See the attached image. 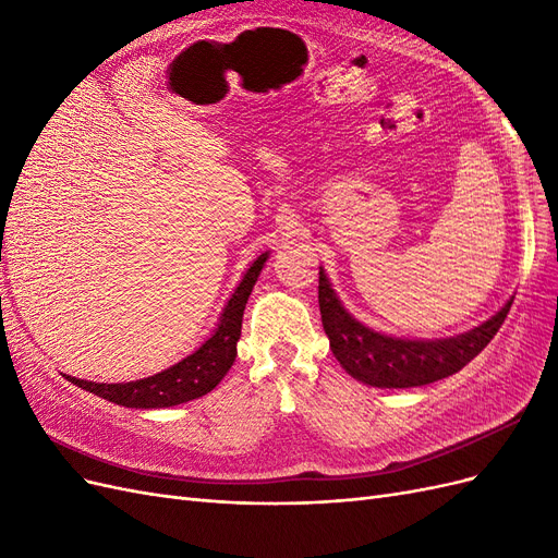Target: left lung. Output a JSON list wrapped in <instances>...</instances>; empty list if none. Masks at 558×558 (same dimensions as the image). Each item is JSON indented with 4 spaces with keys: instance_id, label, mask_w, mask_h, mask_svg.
<instances>
[{
    "instance_id": "left-lung-1",
    "label": "left lung",
    "mask_w": 558,
    "mask_h": 558,
    "mask_svg": "<svg viewBox=\"0 0 558 558\" xmlns=\"http://www.w3.org/2000/svg\"><path fill=\"white\" fill-rule=\"evenodd\" d=\"M318 307L332 356L353 379L377 388H412L463 369L494 340L512 300L482 326L463 335L445 340H408L361 324L337 298L326 269L318 267Z\"/></svg>"
}]
</instances>
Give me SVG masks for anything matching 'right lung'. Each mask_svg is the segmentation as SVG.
I'll return each instance as SVG.
<instances>
[{"mask_svg": "<svg viewBox=\"0 0 558 558\" xmlns=\"http://www.w3.org/2000/svg\"><path fill=\"white\" fill-rule=\"evenodd\" d=\"M269 258V251L248 265L238 289L226 302V307L218 316V324L214 332L202 342L193 353L181 359L179 363L165 367L162 373H156L144 379L134 381H118V384H102V381H86L78 377H66L76 384L83 391H90L109 402L123 404V408H140V410H160V408H174V404L189 402L195 398L207 396L218 386L228 369L238 359V342L242 335V316L246 300L258 281L260 269Z\"/></svg>", "mask_w": 558, "mask_h": 558, "instance_id": "right-lung-1", "label": "right lung"}]
</instances>
